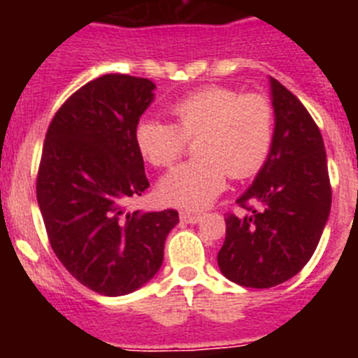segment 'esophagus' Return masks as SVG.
Here are the masks:
<instances>
[{
	"mask_svg": "<svg viewBox=\"0 0 358 358\" xmlns=\"http://www.w3.org/2000/svg\"><path fill=\"white\" fill-rule=\"evenodd\" d=\"M202 218L201 213H189V211H181V220L186 224H197Z\"/></svg>",
	"mask_w": 358,
	"mask_h": 358,
	"instance_id": "esophagus-1",
	"label": "esophagus"
}]
</instances>
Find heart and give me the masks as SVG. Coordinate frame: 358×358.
I'll use <instances>...</instances> for the list:
<instances>
[{
  "label": "heart",
  "mask_w": 358,
  "mask_h": 358,
  "mask_svg": "<svg viewBox=\"0 0 358 358\" xmlns=\"http://www.w3.org/2000/svg\"><path fill=\"white\" fill-rule=\"evenodd\" d=\"M173 123L141 120L136 147L147 163L169 169L194 141L199 159L177 166L159 182V197L185 210L210 206L233 179L255 176L267 161L274 141V107L260 93L242 94L231 87H204L170 107Z\"/></svg>",
  "instance_id": "obj_1"
}]
</instances>
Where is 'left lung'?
<instances>
[{
    "label": "left lung",
    "instance_id": "8db88e82",
    "mask_svg": "<svg viewBox=\"0 0 358 358\" xmlns=\"http://www.w3.org/2000/svg\"><path fill=\"white\" fill-rule=\"evenodd\" d=\"M274 141L255 182L238 199L251 211L227 213L226 240L217 256L227 280L268 289L296 276L312 258L331 206L322 136L296 94L271 78ZM258 200L262 212L248 206Z\"/></svg>",
    "mask_w": 358,
    "mask_h": 358
}]
</instances>
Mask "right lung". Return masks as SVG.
<instances>
[{"label":"right lung","mask_w":358,"mask_h":358,"mask_svg":"<svg viewBox=\"0 0 358 358\" xmlns=\"http://www.w3.org/2000/svg\"><path fill=\"white\" fill-rule=\"evenodd\" d=\"M148 78L109 73L82 85L50 123L37 173V202L50 245L87 289L123 296L163 264L176 210L125 211L148 188L134 141L154 100Z\"/></svg>","instance_id":"right-lung-1"}]
</instances>
